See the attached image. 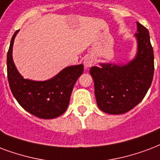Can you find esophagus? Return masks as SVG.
Returning <instances> with one entry per match:
<instances>
[{
  "instance_id": "esophagus-1",
  "label": "esophagus",
  "mask_w": 160,
  "mask_h": 160,
  "mask_svg": "<svg viewBox=\"0 0 160 160\" xmlns=\"http://www.w3.org/2000/svg\"><path fill=\"white\" fill-rule=\"evenodd\" d=\"M84 64H85V66L86 68H89V67H91L95 64V59H94L93 57H91V56H88V57H86L85 58V60H84Z\"/></svg>"
}]
</instances>
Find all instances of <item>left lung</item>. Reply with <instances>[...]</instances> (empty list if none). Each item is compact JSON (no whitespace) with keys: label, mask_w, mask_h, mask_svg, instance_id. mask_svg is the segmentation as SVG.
Instances as JSON below:
<instances>
[{"label":"left lung","mask_w":160,"mask_h":160,"mask_svg":"<svg viewBox=\"0 0 160 160\" xmlns=\"http://www.w3.org/2000/svg\"><path fill=\"white\" fill-rule=\"evenodd\" d=\"M138 53L125 65L101 64L91 67L97 106L104 112L122 114L136 107L153 81V51L148 30L137 22Z\"/></svg>","instance_id":"left-lung-1"}]
</instances>
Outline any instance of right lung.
Instances as JSON below:
<instances>
[{
	"instance_id": "obj_1",
	"label": "right lung",
	"mask_w": 160,
	"mask_h": 160,
	"mask_svg": "<svg viewBox=\"0 0 160 160\" xmlns=\"http://www.w3.org/2000/svg\"><path fill=\"white\" fill-rule=\"evenodd\" d=\"M15 32L7 52V78L12 95L21 107L37 118L51 119L62 115L69 106L73 87L82 75L84 65L64 69L53 78L45 81L25 80L18 73L12 60Z\"/></svg>"
}]
</instances>
